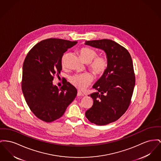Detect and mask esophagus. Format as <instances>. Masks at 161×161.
<instances>
[{
  "label": "esophagus",
  "mask_w": 161,
  "mask_h": 161,
  "mask_svg": "<svg viewBox=\"0 0 161 161\" xmlns=\"http://www.w3.org/2000/svg\"><path fill=\"white\" fill-rule=\"evenodd\" d=\"M77 96H78V97H83V96H84V94H83V92H81V91H78V92H77Z\"/></svg>",
  "instance_id": "34e87169"
}]
</instances>
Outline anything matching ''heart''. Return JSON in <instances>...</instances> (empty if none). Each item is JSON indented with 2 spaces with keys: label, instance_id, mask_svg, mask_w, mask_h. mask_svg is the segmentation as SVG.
Returning <instances> with one entry per match:
<instances>
[{
  "label": "heart",
  "instance_id": "heart-1",
  "mask_svg": "<svg viewBox=\"0 0 161 161\" xmlns=\"http://www.w3.org/2000/svg\"><path fill=\"white\" fill-rule=\"evenodd\" d=\"M81 59L85 63H89V68L95 75H102L107 67L108 61L103 57H97V52L89 47H82L78 51ZM92 76L89 74H78L70 78L72 84L79 89H84L92 81Z\"/></svg>",
  "mask_w": 161,
  "mask_h": 161
}]
</instances>
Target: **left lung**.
<instances>
[{
	"label": "left lung",
	"mask_w": 161,
	"mask_h": 161,
	"mask_svg": "<svg viewBox=\"0 0 161 161\" xmlns=\"http://www.w3.org/2000/svg\"><path fill=\"white\" fill-rule=\"evenodd\" d=\"M85 45L103 50L108 67L93 86L90 95L92 106L86 111L87 119L97 125H105L118 120L129 107L135 86L132 58L128 51L110 39L86 41Z\"/></svg>",
	"instance_id": "obj_1"
}]
</instances>
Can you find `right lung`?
I'll list each match as a JSON object with an SVG mask.
<instances>
[{
	"label": "right lung",
	"instance_id": "1",
	"mask_svg": "<svg viewBox=\"0 0 161 161\" xmlns=\"http://www.w3.org/2000/svg\"><path fill=\"white\" fill-rule=\"evenodd\" d=\"M76 41L50 38L32 48L25 58L22 90L30 110L38 119L52 122L60 118L75 99L77 90L69 82L61 88L53 84L55 75L62 70V57Z\"/></svg>",
	"mask_w": 161,
	"mask_h": 161
}]
</instances>
